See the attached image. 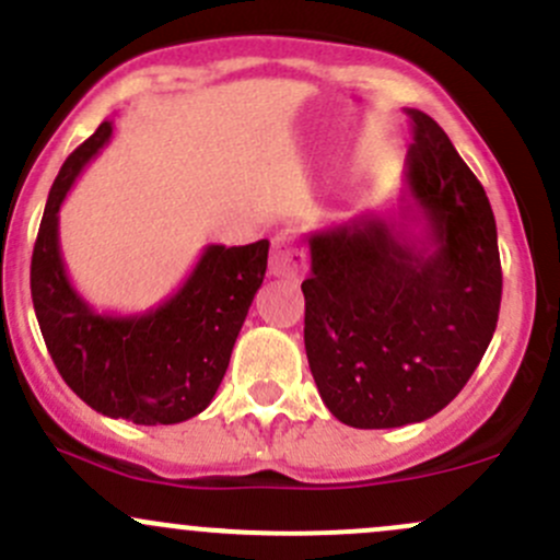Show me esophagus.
<instances>
[{
    "instance_id": "esophagus-1",
    "label": "esophagus",
    "mask_w": 560,
    "mask_h": 560,
    "mask_svg": "<svg viewBox=\"0 0 560 560\" xmlns=\"http://www.w3.org/2000/svg\"><path fill=\"white\" fill-rule=\"evenodd\" d=\"M269 272H272L275 278L285 280H299L307 272V256H304V247L299 245L296 237H291V234H278V237L272 240Z\"/></svg>"
}]
</instances>
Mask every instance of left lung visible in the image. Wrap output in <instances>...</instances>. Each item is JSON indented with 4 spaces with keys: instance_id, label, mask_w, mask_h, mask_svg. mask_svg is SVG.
Masks as SVG:
<instances>
[{
    "instance_id": "1",
    "label": "left lung",
    "mask_w": 560,
    "mask_h": 560,
    "mask_svg": "<svg viewBox=\"0 0 560 560\" xmlns=\"http://www.w3.org/2000/svg\"><path fill=\"white\" fill-rule=\"evenodd\" d=\"M407 115L412 142L396 215H359L307 240L310 372L328 412L353 429H396L445 409L499 320L486 188L434 118Z\"/></svg>"
}]
</instances>
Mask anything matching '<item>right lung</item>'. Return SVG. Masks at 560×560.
Masks as SVG:
<instances>
[{
	"mask_svg": "<svg viewBox=\"0 0 560 560\" xmlns=\"http://www.w3.org/2000/svg\"><path fill=\"white\" fill-rule=\"evenodd\" d=\"M113 137L105 120L61 166L32 253V302L65 383L107 418L172 425L215 396L234 342L267 272L269 242L207 245L194 272L159 307L140 315L96 313L67 278L59 210L83 166Z\"/></svg>",
	"mask_w": 560,
	"mask_h": 560,
	"instance_id": "1",
	"label": "right lung"
}]
</instances>
